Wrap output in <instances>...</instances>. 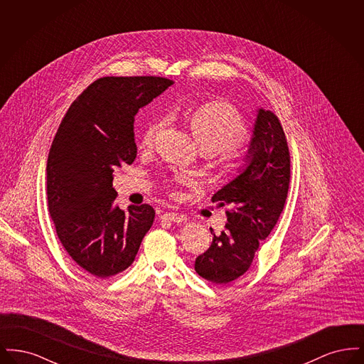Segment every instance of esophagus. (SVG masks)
Listing matches in <instances>:
<instances>
[{
    "instance_id": "esophagus-1",
    "label": "esophagus",
    "mask_w": 364,
    "mask_h": 364,
    "mask_svg": "<svg viewBox=\"0 0 364 364\" xmlns=\"http://www.w3.org/2000/svg\"><path fill=\"white\" fill-rule=\"evenodd\" d=\"M161 218L166 220V221H171V223H177V224L186 221V217L181 215V214H177V213H165V214H162Z\"/></svg>"
}]
</instances>
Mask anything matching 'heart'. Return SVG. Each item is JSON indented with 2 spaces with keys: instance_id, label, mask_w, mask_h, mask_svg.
Masks as SVG:
<instances>
[{
  "instance_id": "b5f03b06",
  "label": "heart",
  "mask_w": 364,
  "mask_h": 364,
  "mask_svg": "<svg viewBox=\"0 0 364 364\" xmlns=\"http://www.w3.org/2000/svg\"><path fill=\"white\" fill-rule=\"evenodd\" d=\"M190 122L193 136L202 151L211 154L223 150L230 151L236 143H240L247 136V125L242 113L226 102L215 101L198 106L191 114ZM166 124L168 117L151 122L143 135V144L150 146Z\"/></svg>"
}]
</instances>
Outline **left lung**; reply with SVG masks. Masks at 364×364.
Returning <instances> with one entry per match:
<instances>
[{
  "instance_id": "obj_1",
  "label": "left lung",
  "mask_w": 364,
  "mask_h": 364,
  "mask_svg": "<svg viewBox=\"0 0 364 364\" xmlns=\"http://www.w3.org/2000/svg\"><path fill=\"white\" fill-rule=\"evenodd\" d=\"M245 169L211 198L226 210L221 235L213 233L208 251L195 260V272L217 285H225L250 269L260 240L273 228L287 200L291 156L277 116L259 109ZM213 232V229H210Z\"/></svg>"
}]
</instances>
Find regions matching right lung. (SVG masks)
Returning a JSON list of instances; mask_svg holds the SVG:
<instances>
[{
  "label": "right lung",
  "instance_id": "add662e5",
  "mask_svg": "<svg viewBox=\"0 0 364 364\" xmlns=\"http://www.w3.org/2000/svg\"><path fill=\"white\" fill-rule=\"evenodd\" d=\"M173 80L102 77L70 105L48 156V208L65 251L90 276L107 278L132 264L153 225L150 205L116 206L113 172L136 158L134 122Z\"/></svg>",
  "mask_w": 364,
  "mask_h": 364
}]
</instances>
